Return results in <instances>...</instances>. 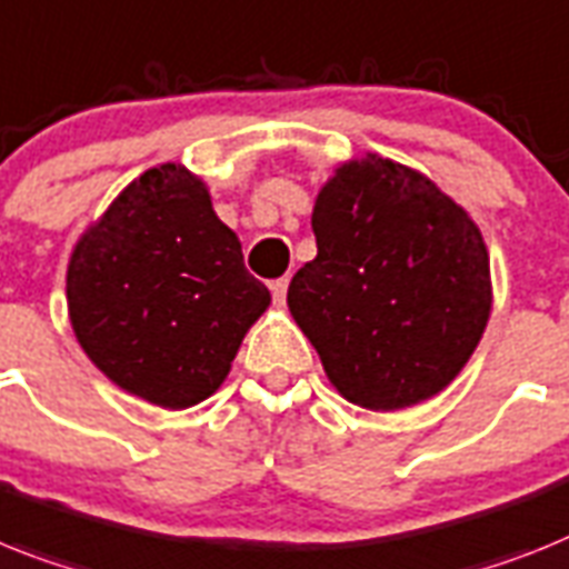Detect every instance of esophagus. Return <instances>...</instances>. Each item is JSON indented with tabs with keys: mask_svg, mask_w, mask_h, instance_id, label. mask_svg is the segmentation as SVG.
Listing matches in <instances>:
<instances>
[{
	"mask_svg": "<svg viewBox=\"0 0 569 569\" xmlns=\"http://www.w3.org/2000/svg\"><path fill=\"white\" fill-rule=\"evenodd\" d=\"M271 298H274L277 307H283L286 303V292H289V277H277V280H271Z\"/></svg>",
	"mask_w": 569,
	"mask_h": 569,
	"instance_id": "34e87169",
	"label": "esophagus"
}]
</instances>
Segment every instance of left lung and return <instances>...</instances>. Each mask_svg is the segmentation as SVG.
Instances as JSON below:
<instances>
[{
	"mask_svg": "<svg viewBox=\"0 0 569 569\" xmlns=\"http://www.w3.org/2000/svg\"><path fill=\"white\" fill-rule=\"evenodd\" d=\"M318 257L289 309L343 399L399 410L460 373L491 312L489 251L431 179L381 156L338 167L315 199Z\"/></svg>",
	"mask_w": 569,
	"mask_h": 569,
	"instance_id": "left-lung-1",
	"label": "left lung"
}]
</instances>
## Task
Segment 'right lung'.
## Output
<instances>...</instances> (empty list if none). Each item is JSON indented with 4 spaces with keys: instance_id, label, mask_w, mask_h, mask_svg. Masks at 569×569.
Segmentation results:
<instances>
[{
    "instance_id": "add662e5",
    "label": "right lung",
    "mask_w": 569,
    "mask_h": 569,
    "mask_svg": "<svg viewBox=\"0 0 569 569\" xmlns=\"http://www.w3.org/2000/svg\"><path fill=\"white\" fill-rule=\"evenodd\" d=\"M69 318L94 367L159 408H190L226 381L271 303L202 179L181 164L138 176L80 237Z\"/></svg>"
}]
</instances>
